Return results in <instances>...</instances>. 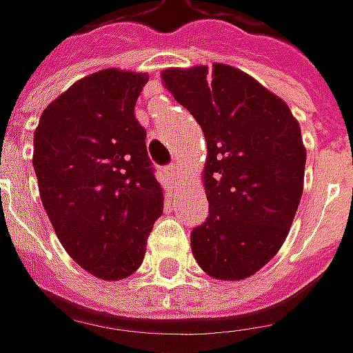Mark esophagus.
Masks as SVG:
<instances>
[{"instance_id": "esophagus-1", "label": "esophagus", "mask_w": 353, "mask_h": 353, "mask_svg": "<svg viewBox=\"0 0 353 353\" xmlns=\"http://www.w3.org/2000/svg\"><path fill=\"white\" fill-rule=\"evenodd\" d=\"M168 176L172 177V179H177L179 177V165L177 164H172L168 168Z\"/></svg>"}]
</instances>
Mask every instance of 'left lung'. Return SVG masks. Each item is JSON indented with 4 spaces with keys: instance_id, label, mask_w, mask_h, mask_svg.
Masks as SVG:
<instances>
[{
    "instance_id": "8db88e82",
    "label": "left lung",
    "mask_w": 353,
    "mask_h": 353,
    "mask_svg": "<svg viewBox=\"0 0 353 353\" xmlns=\"http://www.w3.org/2000/svg\"><path fill=\"white\" fill-rule=\"evenodd\" d=\"M160 76L207 142L209 216L191 232V252L214 279H246L283 246L301 203L307 148L299 121L281 97L228 64Z\"/></svg>"
}]
</instances>
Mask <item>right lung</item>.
<instances>
[{
	"mask_svg": "<svg viewBox=\"0 0 353 353\" xmlns=\"http://www.w3.org/2000/svg\"><path fill=\"white\" fill-rule=\"evenodd\" d=\"M146 72L107 68L72 83L34 128L32 168L56 236L88 274L119 281L140 268L164 211L134 105Z\"/></svg>",
	"mask_w": 353,
	"mask_h": 353,
	"instance_id": "1",
	"label": "right lung"
}]
</instances>
